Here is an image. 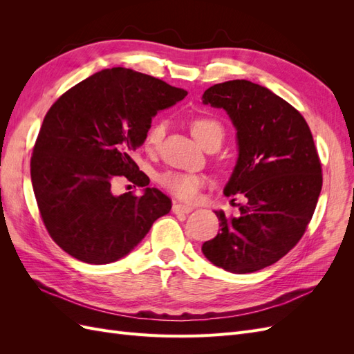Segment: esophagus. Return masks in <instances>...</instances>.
<instances>
[{"mask_svg": "<svg viewBox=\"0 0 354 354\" xmlns=\"http://www.w3.org/2000/svg\"><path fill=\"white\" fill-rule=\"evenodd\" d=\"M192 211H194V208L189 207V205H181V203H177V202L173 203V212L174 214H189Z\"/></svg>", "mask_w": 354, "mask_h": 354, "instance_id": "obj_1", "label": "esophagus"}]
</instances>
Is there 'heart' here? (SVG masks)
I'll return each mask as SVG.
<instances>
[{
  "instance_id": "heart-1",
  "label": "heart",
  "mask_w": 354,
  "mask_h": 354,
  "mask_svg": "<svg viewBox=\"0 0 354 354\" xmlns=\"http://www.w3.org/2000/svg\"><path fill=\"white\" fill-rule=\"evenodd\" d=\"M192 134L195 136L196 140L205 147L212 138H223V127L218 121L214 118L201 116L192 121L190 124ZM165 136V122L156 121L149 128L145 145L149 149H156L159 143L162 142ZM160 185H162L168 192H171L174 196L183 201H194L198 196L199 189L203 186V178L199 174L192 173H180V171H168L162 177H160Z\"/></svg>"
}]
</instances>
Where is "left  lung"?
Instances as JSON below:
<instances>
[{
    "label": "left lung",
    "instance_id": "8db88e82",
    "mask_svg": "<svg viewBox=\"0 0 354 354\" xmlns=\"http://www.w3.org/2000/svg\"><path fill=\"white\" fill-rule=\"evenodd\" d=\"M202 103L226 111L236 128L238 160L224 195L246 199L239 217L216 211L221 230L202 252L232 273L261 270L294 248L313 217L322 189L313 136L295 108L251 81L212 85Z\"/></svg>",
    "mask_w": 354,
    "mask_h": 354
}]
</instances>
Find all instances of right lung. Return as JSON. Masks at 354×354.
Masks as SVG:
<instances>
[{
    "mask_svg": "<svg viewBox=\"0 0 354 354\" xmlns=\"http://www.w3.org/2000/svg\"><path fill=\"white\" fill-rule=\"evenodd\" d=\"M187 91L125 68L103 69L51 106L30 158L32 187L42 221L60 248L88 264H109L130 254L171 199L138 169L131 155L145 143L152 118ZM125 176L144 187L113 196Z\"/></svg>",
    "mask_w": 354,
    "mask_h": 354,
    "instance_id": "right-lung-1",
    "label": "right lung"
}]
</instances>
